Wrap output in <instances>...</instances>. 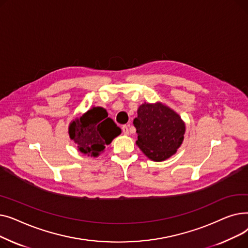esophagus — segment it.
Segmentation results:
<instances>
[{"label":"esophagus","instance_id":"obj_1","mask_svg":"<svg viewBox=\"0 0 248 248\" xmlns=\"http://www.w3.org/2000/svg\"><path fill=\"white\" fill-rule=\"evenodd\" d=\"M122 129H123V133H124V135H125V136H127L128 134H129V129H128V125H126V124H124V125H123V127H122Z\"/></svg>","mask_w":248,"mask_h":248}]
</instances>
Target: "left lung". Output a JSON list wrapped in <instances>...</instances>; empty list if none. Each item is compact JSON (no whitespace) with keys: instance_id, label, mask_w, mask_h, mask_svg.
<instances>
[{"instance_id":"left-lung-1","label":"left lung","mask_w":248,"mask_h":248,"mask_svg":"<svg viewBox=\"0 0 248 248\" xmlns=\"http://www.w3.org/2000/svg\"><path fill=\"white\" fill-rule=\"evenodd\" d=\"M134 125L138 134L137 146L155 162L165 161L175 155L186 132L181 116L161 101L140 104Z\"/></svg>"}]
</instances>
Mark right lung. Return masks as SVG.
Listing matches in <instances>:
<instances>
[{
  "instance_id": "obj_1",
  "label": "right lung",
  "mask_w": 248,
  "mask_h": 248,
  "mask_svg": "<svg viewBox=\"0 0 248 248\" xmlns=\"http://www.w3.org/2000/svg\"><path fill=\"white\" fill-rule=\"evenodd\" d=\"M121 133V128L100 107L91 108L71 121L68 126L69 138L77 145L78 152L93 158L98 157L106 145H109Z\"/></svg>"
}]
</instances>
